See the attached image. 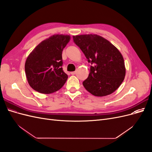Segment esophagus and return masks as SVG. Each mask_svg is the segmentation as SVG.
<instances>
[{"mask_svg": "<svg viewBox=\"0 0 152 152\" xmlns=\"http://www.w3.org/2000/svg\"><path fill=\"white\" fill-rule=\"evenodd\" d=\"M70 73H71V75H75L76 73V72H70Z\"/></svg>", "mask_w": 152, "mask_h": 152, "instance_id": "obj_1", "label": "esophagus"}]
</instances>
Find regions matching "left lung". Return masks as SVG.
<instances>
[{"mask_svg": "<svg viewBox=\"0 0 152 152\" xmlns=\"http://www.w3.org/2000/svg\"><path fill=\"white\" fill-rule=\"evenodd\" d=\"M73 39L93 65L88 77L83 82L85 89L99 97L113 93L126 75L122 54L108 40L96 34L73 36Z\"/></svg>", "mask_w": 152, "mask_h": 152, "instance_id": "1", "label": "left lung"}]
</instances>
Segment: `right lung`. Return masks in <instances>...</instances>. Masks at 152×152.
<instances>
[{
  "instance_id": "obj_1",
  "label": "right lung",
  "mask_w": 152,
  "mask_h": 152,
  "mask_svg": "<svg viewBox=\"0 0 152 152\" xmlns=\"http://www.w3.org/2000/svg\"><path fill=\"white\" fill-rule=\"evenodd\" d=\"M70 40V35H53L42 41L30 53L25 70L32 89L42 94H50L65 84L68 75L61 67L62 51Z\"/></svg>"
}]
</instances>
